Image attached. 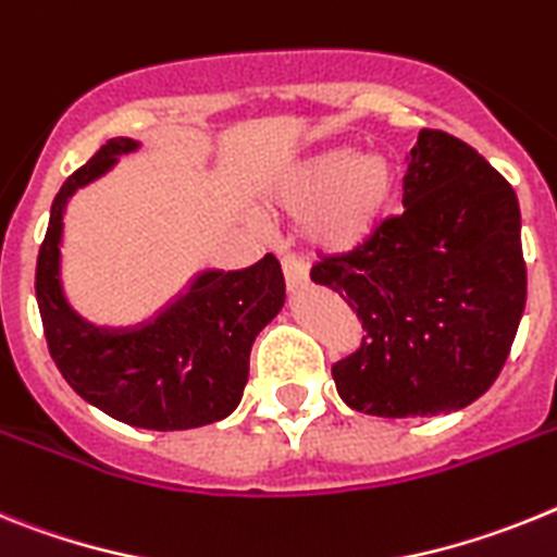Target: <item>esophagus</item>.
Listing matches in <instances>:
<instances>
[{
  "label": "esophagus",
  "mask_w": 557,
  "mask_h": 557,
  "mask_svg": "<svg viewBox=\"0 0 557 557\" xmlns=\"http://www.w3.org/2000/svg\"><path fill=\"white\" fill-rule=\"evenodd\" d=\"M283 277H285V285L292 288V292H297V288H302V285H308V269L302 265V260H297L294 255H283Z\"/></svg>",
  "instance_id": "1"
}]
</instances>
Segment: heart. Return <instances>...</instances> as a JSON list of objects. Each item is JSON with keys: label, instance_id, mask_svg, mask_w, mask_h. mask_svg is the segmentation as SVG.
Wrapping results in <instances>:
<instances>
[{"label": "heart", "instance_id": "1", "mask_svg": "<svg viewBox=\"0 0 557 557\" xmlns=\"http://www.w3.org/2000/svg\"><path fill=\"white\" fill-rule=\"evenodd\" d=\"M395 196V171L381 151L325 148L288 171L277 207L302 215V235L325 255L364 249L384 224Z\"/></svg>", "mask_w": 557, "mask_h": 557}]
</instances>
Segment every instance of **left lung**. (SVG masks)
I'll return each instance as SVG.
<instances>
[{
	"label": "left lung",
	"mask_w": 557,
	"mask_h": 557,
	"mask_svg": "<svg viewBox=\"0 0 557 557\" xmlns=\"http://www.w3.org/2000/svg\"><path fill=\"white\" fill-rule=\"evenodd\" d=\"M406 162L404 215L311 269L367 331L333 364L338 398L379 418H432L485 395L527 302L519 198L505 176L429 128Z\"/></svg>",
	"instance_id": "8db88e82"
}]
</instances>
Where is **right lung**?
Listing matches in <instances>:
<instances>
[{
	"instance_id": "obj_1",
	"label": "right lung",
	"mask_w": 557,
	"mask_h": 557,
	"mask_svg": "<svg viewBox=\"0 0 557 557\" xmlns=\"http://www.w3.org/2000/svg\"><path fill=\"white\" fill-rule=\"evenodd\" d=\"M137 148L132 137L109 139L61 185L38 249L36 299L52 361L86 404L137 429L182 432L235 412L251 342L283 308L285 280L277 258L265 255L238 272H198L139 325L106 327L81 317L61 283L66 205Z\"/></svg>"
}]
</instances>
